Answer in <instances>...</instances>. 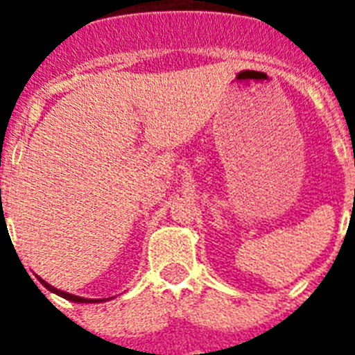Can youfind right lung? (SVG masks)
Masks as SVG:
<instances>
[{
  "mask_svg": "<svg viewBox=\"0 0 355 355\" xmlns=\"http://www.w3.org/2000/svg\"><path fill=\"white\" fill-rule=\"evenodd\" d=\"M37 279H39L40 284H42V286L46 288V290L51 291V293H56V295H58V297H64V299L71 300V302H78V304H97V302H106V300H110V299H85V297H78V295L67 293V291H62V290H58V288L51 286V284L46 283L44 279H40L39 275H37Z\"/></svg>",
  "mask_w": 355,
  "mask_h": 355,
  "instance_id": "1",
  "label": "right lung"
}]
</instances>
